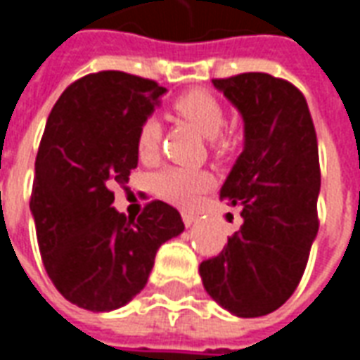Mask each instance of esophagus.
Wrapping results in <instances>:
<instances>
[{"mask_svg":"<svg viewBox=\"0 0 360 360\" xmlns=\"http://www.w3.org/2000/svg\"><path fill=\"white\" fill-rule=\"evenodd\" d=\"M181 218H183V224H185L187 227L193 226V224L196 221V216L193 214V212H183V214H181Z\"/></svg>","mask_w":360,"mask_h":360,"instance_id":"1","label":"esophagus"}]
</instances>
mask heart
<instances>
[{"label":"heart","instance_id":"obj_1","mask_svg":"<svg viewBox=\"0 0 360 360\" xmlns=\"http://www.w3.org/2000/svg\"><path fill=\"white\" fill-rule=\"evenodd\" d=\"M172 108L177 115H181L195 127L198 133L210 139V144L214 148L218 150L229 146L231 139L221 131L224 108L210 90H187L173 100ZM160 136H162L160 123L156 119H146L136 134V154L141 160H152L156 156ZM152 183H154V191L167 202L177 204V206H188L195 202V198L200 193L212 187V175L202 169L172 165V167L158 172Z\"/></svg>","mask_w":360,"mask_h":360}]
</instances>
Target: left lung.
<instances>
[{
    "mask_svg": "<svg viewBox=\"0 0 360 360\" xmlns=\"http://www.w3.org/2000/svg\"><path fill=\"white\" fill-rule=\"evenodd\" d=\"M241 111L245 150L219 191L243 226L200 264L204 289L235 316L278 310L299 285L318 233L320 162L302 92L268 73L214 79Z\"/></svg>",
    "mask_w": 360,
    "mask_h": 360,
    "instance_id": "obj_1",
    "label": "left lung"
}]
</instances>
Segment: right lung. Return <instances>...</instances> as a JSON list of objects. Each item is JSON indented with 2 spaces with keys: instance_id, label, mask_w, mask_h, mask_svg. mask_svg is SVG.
Instances as JSON below:
<instances>
[{
  "instance_id": "1",
  "label": "right lung",
  "mask_w": 360,
  "mask_h": 360,
  "mask_svg": "<svg viewBox=\"0 0 360 360\" xmlns=\"http://www.w3.org/2000/svg\"><path fill=\"white\" fill-rule=\"evenodd\" d=\"M164 92L123 71L90 73L67 86L48 117L30 210L51 283L81 309L127 304L146 285L158 249L185 229L162 200L136 219L111 208V188L125 187L139 164L136 134Z\"/></svg>"
}]
</instances>
